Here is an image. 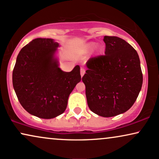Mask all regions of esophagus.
Returning <instances> with one entry per match:
<instances>
[{
    "instance_id": "1",
    "label": "esophagus",
    "mask_w": 159,
    "mask_h": 159,
    "mask_svg": "<svg viewBox=\"0 0 159 159\" xmlns=\"http://www.w3.org/2000/svg\"><path fill=\"white\" fill-rule=\"evenodd\" d=\"M84 73H85V70H84V68H81V77H83Z\"/></svg>"
}]
</instances>
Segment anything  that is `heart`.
I'll use <instances>...</instances> for the list:
<instances>
[{
	"label": "heart",
	"mask_w": 159,
	"mask_h": 159,
	"mask_svg": "<svg viewBox=\"0 0 159 159\" xmlns=\"http://www.w3.org/2000/svg\"><path fill=\"white\" fill-rule=\"evenodd\" d=\"M96 47V43H89L87 44V46H86V49L88 51H92L94 49V48Z\"/></svg>",
	"instance_id": "heart-1"
}]
</instances>
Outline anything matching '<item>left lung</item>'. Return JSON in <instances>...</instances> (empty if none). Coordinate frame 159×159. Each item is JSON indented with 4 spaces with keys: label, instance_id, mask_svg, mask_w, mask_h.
Instances as JSON below:
<instances>
[{
    "label": "left lung",
    "instance_id": "1",
    "mask_svg": "<svg viewBox=\"0 0 159 159\" xmlns=\"http://www.w3.org/2000/svg\"><path fill=\"white\" fill-rule=\"evenodd\" d=\"M104 55L86 62L82 81L88 106L102 117L125 113L132 106L143 85V73L137 51L124 39L105 35Z\"/></svg>",
    "mask_w": 159,
    "mask_h": 159
}]
</instances>
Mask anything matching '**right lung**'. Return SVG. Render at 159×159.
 I'll list each match as a JSON object with an SVG mask.
<instances>
[{
	"mask_svg": "<svg viewBox=\"0 0 159 159\" xmlns=\"http://www.w3.org/2000/svg\"><path fill=\"white\" fill-rule=\"evenodd\" d=\"M59 43L35 39L19 53L12 73L20 104L31 115L50 119L64 113L69 95L81 81L79 65L70 72L59 67L54 54Z\"/></svg>",
	"mask_w": 159,
	"mask_h": 159,
	"instance_id": "add662e5",
	"label": "right lung"
}]
</instances>
